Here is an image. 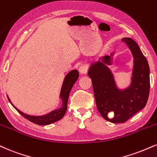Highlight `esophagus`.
Masks as SVG:
<instances>
[{
  "label": "esophagus",
  "mask_w": 157,
  "mask_h": 157,
  "mask_svg": "<svg viewBox=\"0 0 157 157\" xmlns=\"http://www.w3.org/2000/svg\"><path fill=\"white\" fill-rule=\"evenodd\" d=\"M87 71H88V68H87L86 66L85 65L81 66V67L79 68V71H80L81 75H86L87 73Z\"/></svg>",
  "instance_id": "1"
}]
</instances>
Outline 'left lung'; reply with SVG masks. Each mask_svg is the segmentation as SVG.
<instances>
[{"instance_id": "8db88e82", "label": "left lung", "mask_w": 157, "mask_h": 157, "mask_svg": "<svg viewBox=\"0 0 157 157\" xmlns=\"http://www.w3.org/2000/svg\"><path fill=\"white\" fill-rule=\"evenodd\" d=\"M134 58L131 83L125 89H119L108 66L113 63L114 52L104 56L90 64L88 75L91 79L98 110L105 120L124 123L143 109L150 90V69L147 59L137 43L130 38H123ZM113 113V118L108 115Z\"/></svg>"}]
</instances>
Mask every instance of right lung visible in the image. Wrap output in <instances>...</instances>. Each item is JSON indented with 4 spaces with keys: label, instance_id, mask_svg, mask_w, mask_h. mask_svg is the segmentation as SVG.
I'll return each mask as SVG.
<instances>
[{
    "label": "right lung",
    "instance_id": "1",
    "mask_svg": "<svg viewBox=\"0 0 157 157\" xmlns=\"http://www.w3.org/2000/svg\"><path fill=\"white\" fill-rule=\"evenodd\" d=\"M79 77V72L77 70H71L66 75L65 78L63 80V85H62L61 90L60 93V98L61 99L62 105L59 108H57L54 110L48 113V114L43 115V116H30V115L25 114V113L21 112L20 109H18L16 107L13 105L11 102V100L8 97L9 101L12 104V105L17 109V111L22 115L24 118L28 119L32 123H34L38 125H49V124L55 123L63 118L67 109V102L69 99V96L70 91L72 88L74 84L77 80Z\"/></svg>",
    "mask_w": 157,
    "mask_h": 157
}]
</instances>
